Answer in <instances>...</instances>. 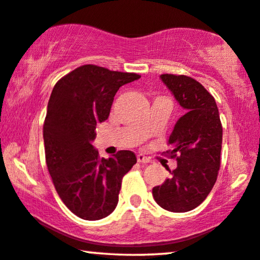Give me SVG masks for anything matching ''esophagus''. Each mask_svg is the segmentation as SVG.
Segmentation results:
<instances>
[{
    "label": "esophagus",
    "mask_w": 260,
    "mask_h": 260,
    "mask_svg": "<svg viewBox=\"0 0 260 260\" xmlns=\"http://www.w3.org/2000/svg\"><path fill=\"white\" fill-rule=\"evenodd\" d=\"M137 161L143 162V164H147V162H151V159L149 157H146V155L139 153V154H137Z\"/></svg>",
    "instance_id": "34e87169"
}]
</instances>
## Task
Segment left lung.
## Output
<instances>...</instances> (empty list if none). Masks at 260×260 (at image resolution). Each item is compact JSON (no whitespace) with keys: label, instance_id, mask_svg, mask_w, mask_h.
Wrapping results in <instances>:
<instances>
[{"label":"left lung","instance_id":"1","mask_svg":"<svg viewBox=\"0 0 260 260\" xmlns=\"http://www.w3.org/2000/svg\"><path fill=\"white\" fill-rule=\"evenodd\" d=\"M161 81L186 114L178 119L169 138V157L177 169L152 189L155 202L173 213L193 210L205 201L216 182L222 149V124L215 99L193 78L161 74Z\"/></svg>","mask_w":260,"mask_h":260}]
</instances>
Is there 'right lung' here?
Wrapping results in <instances>:
<instances>
[{
    "mask_svg": "<svg viewBox=\"0 0 260 260\" xmlns=\"http://www.w3.org/2000/svg\"><path fill=\"white\" fill-rule=\"evenodd\" d=\"M139 78L83 65L59 80L52 90L43 126L46 165L61 201L80 218L96 221L113 213L122 179L137 162L127 150L100 158L91 142L98 123L109 116L119 87Z\"/></svg>",
    "mask_w": 260,
    "mask_h": 260,
    "instance_id": "add662e5",
    "label": "right lung"
}]
</instances>
